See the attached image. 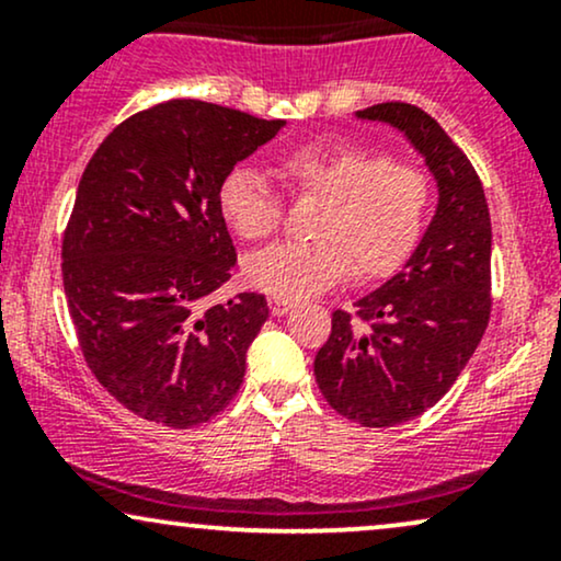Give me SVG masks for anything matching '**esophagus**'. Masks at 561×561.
Instances as JSON below:
<instances>
[{"label":"esophagus","mask_w":561,"mask_h":561,"mask_svg":"<svg viewBox=\"0 0 561 561\" xmlns=\"http://www.w3.org/2000/svg\"><path fill=\"white\" fill-rule=\"evenodd\" d=\"M295 302L293 300H285V298H268V311H272V317H285V313L293 311Z\"/></svg>","instance_id":"34e87169"}]
</instances>
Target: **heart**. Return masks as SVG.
<instances>
[{
    "label": "heart",
    "mask_w": 561,
    "mask_h": 561,
    "mask_svg": "<svg viewBox=\"0 0 561 561\" xmlns=\"http://www.w3.org/2000/svg\"><path fill=\"white\" fill-rule=\"evenodd\" d=\"M279 176L295 195L321 197L319 242L274 244L244 259L250 285L274 298L324 293L356 272H396L422 237L430 208L427 176L369 147H300L282 158ZM218 210L237 237L259 242L282 224V197L259 171L237 165L218 186Z\"/></svg>",
    "instance_id": "b5f03b06"
}]
</instances>
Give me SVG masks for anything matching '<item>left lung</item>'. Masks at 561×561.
<instances>
[{
	"mask_svg": "<svg viewBox=\"0 0 561 561\" xmlns=\"http://www.w3.org/2000/svg\"><path fill=\"white\" fill-rule=\"evenodd\" d=\"M356 118L398 128L437 186L433 221L401 272L356 300V319L332 313L313 362L337 414L392 427L433 409L480 345L491 319V214L472 163L433 115L382 102Z\"/></svg>",
	"mask_w": 561,
	"mask_h": 561,
	"instance_id": "obj_1",
	"label": "left lung"
}]
</instances>
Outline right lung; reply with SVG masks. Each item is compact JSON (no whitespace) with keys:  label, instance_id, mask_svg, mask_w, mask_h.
<instances>
[{"label":"right lung","instance_id":"right-lung-1","mask_svg":"<svg viewBox=\"0 0 561 561\" xmlns=\"http://www.w3.org/2000/svg\"><path fill=\"white\" fill-rule=\"evenodd\" d=\"M282 128L169 100L115 126L83 171L62 237L68 311L89 369L141 420L197 427L240 390L268 306H205L237 263L218 186Z\"/></svg>","mask_w":561,"mask_h":561}]
</instances>
